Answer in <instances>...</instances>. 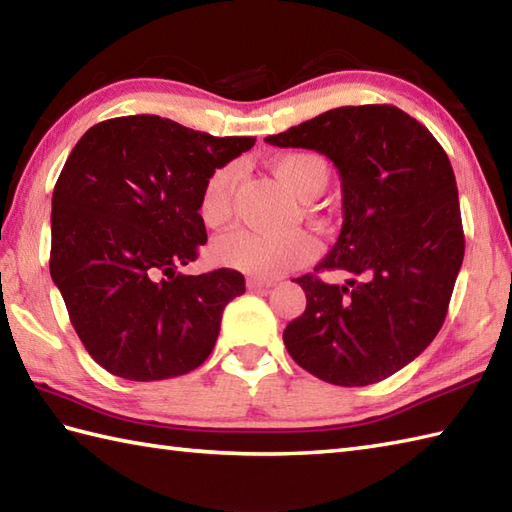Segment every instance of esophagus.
Here are the masks:
<instances>
[{"instance_id":"34e87169","label":"esophagus","mask_w":512,"mask_h":512,"mask_svg":"<svg viewBox=\"0 0 512 512\" xmlns=\"http://www.w3.org/2000/svg\"><path fill=\"white\" fill-rule=\"evenodd\" d=\"M246 286H248V290H266V288H273L275 281L273 279H248Z\"/></svg>"}]
</instances>
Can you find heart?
Wrapping results in <instances>:
<instances>
[{
    "mask_svg": "<svg viewBox=\"0 0 512 512\" xmlns=\"http://www.w3.org/2000/svg\"><path fill=\"white\" fill-rule=\"evenodd\" d=\"M273 169L301 200L319 198L330 182L328 162L310 151L279 156L273 162ZM237 178L239 167L226 165L215 169L206 180L200 198V220L206 226H222L231 217ZM317 253V239L303 231L288 235L233 231L217 239L213 246L217 264L264 279L279 277L292 268L308 264Z\"/></svg>",
    "mask_w": 512,
    "mask_h": 512,
    "instance_id": "heart-1",
    "label": "heart"
}]
</instances>
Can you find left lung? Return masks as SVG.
Wrapping results in <instances>:
<instances>
[{"label": "left lung", "instance_id": "obj_1", "mask_svg": "<svg viewBox=\"0 0 512 512\" xmlns=\"http://www.w3.org/2000/svg\"><path fill=\"white\" fill-rule=\"evenodd\" d=\"M314 149L339 169L343 226L314 273L292 281L306 312L284 330L288 354L325 383L363 387L411 363L436 339L464 259L449 156L394 105H347L268 136ZM323 269L353 275L325 285Z\"/></svg>", "mask_w": 512, "mask_h": 512}]
</instances>
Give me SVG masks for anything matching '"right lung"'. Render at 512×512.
<instances>
[{
    "mask_svg": "<svg viewBox=\"0 0 512 512\" xmlns=\"http://www.w3.org/2000/svg\"><path fill=\"white\" fill-rule=\"evenodd\" d=\"M253 145L138 114L90 127L65 160L52 193L50 275L85 350L110 374L173 378L213 352L244 275L180 268L206 244V180Z\"/></svg>",
    "mask_w": 512,
    "mask_h": 512,
    "instance_id": "right-lung-1",
    "label": "right lung"
}]
</instances>
